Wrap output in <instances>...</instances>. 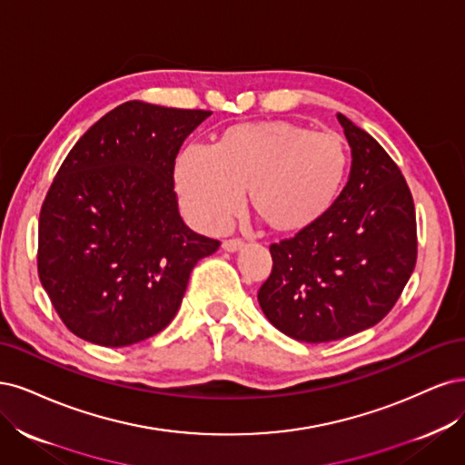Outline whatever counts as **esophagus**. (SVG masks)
<instances>
[{"label": "esophagus", "mask_w": 465, "mask_h": 465, "mask_svg": "<svg viewBox=\"0 0 465 465\" xmlns=\"http://www.w3.org/2000/svg\"><path fill=\"white\" fill-rule=\"evenodd\" d=\"M245 247V243L242 239H226V242L222 243V249L228 251V252H235V251H242Z\"/></svg>", "instance_id": "obj_1"}]
</instances>
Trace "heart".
I'll use <instances>...</instances> for the list:
<instances>
[{"mask_svg": "<svg viewBox=\"0 0 465 465\" xmlns=\"http://www.w3.org/2000/svg\"><path fill=\"white\" fill-rule=\"evenodd\" d=\"M348 148L334 133L290 122L237 124L213 148L193 144L177 156L173 182L185 216L204 232H220L249 201L276 232L317 223L341 191Z\"/></svg>", "mask_w": 465, "mask_h": 465, "instance_id": "1", "label": "heart"}]
</instances>
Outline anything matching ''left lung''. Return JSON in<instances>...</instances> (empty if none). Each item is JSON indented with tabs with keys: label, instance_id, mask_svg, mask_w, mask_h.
I'll use <instances>...</instances> for the list:
<instances>
[{
	"label": "left lung",
	"instance_id": "left-lung-1",
	"mask_svg": "<svg viewBox=\"0 0 465 465\" xmlns=\"http://www.w3.org/2000/svg\"><path fill=\"white\" fill-rule=\"evenodd\" d=\"M351 148L340 197L317 223L271 245L272 272L259 290L266 319L286 336L321 343L381 322L417 261L415 206L394 160L346 115Z\"/></svg>",
	"mask_w": 465,
	"mask_h": 465
}]
</instances>
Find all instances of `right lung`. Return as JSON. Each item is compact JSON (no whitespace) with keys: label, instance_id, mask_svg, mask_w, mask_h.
I'll return each instance as SVG.
<instances>
[{"label":"right lung","instance_id":"obj_1","mask_svg":"<svg viewBox=\"0 0 465 465\" xmlns=\"http://www.w3.org/2000/svg\"><path fill=\"white\" fill-rule=\"evenodd\" d=\"M213 112L131 100L71 148L44 199L38 276L69 331L124 348L166 328L220 242L179 216L175 156Z\"/></svg>","mask_w":465,"mask_h":465}]
</instances>
